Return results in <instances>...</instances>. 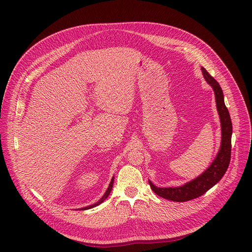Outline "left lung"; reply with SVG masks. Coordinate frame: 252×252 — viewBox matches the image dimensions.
<instances>
[{"mask_svg":"<svg viewBox=\"0 0 252 252\" xmlns=\"http://www.w3.org/2000/svg\"><path fill=\"white\" fill-rule=\"evenodd\" d=\"M201 69L205 81L213 87L215 91L217 108L221 125V145L216 159L204 173L195 180L185 184L182 187L158 188L149 181V185L154 193L164 198V199L176 202H186L195 199V198L203 195L210 188H213L226 174L231 160V139L233 127L230 113L226 105H224L222 90L219 83L206 71L205 68L202 67Z\"/></svg>","mask_w":252,"mask_h":252,"instance_id":"obj_1","label":"left lung"}]
</instances>
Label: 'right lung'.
I'll use <instances>...</instances> for the list:
<instances>
[{"label":"right lung","mask_w":252,"mask_h":252,"mask_svg":"<svg viewBox=\"0 0 252 252\" xmlns=\"http://www.w3.org/2000/svg\"><path fill=\"white\" fill-rule=\"evenodd\" d=\"M113 182H114V178H112V180H111V182H110V184H109V187H108V189H107V191L105 192V194L103 195V197L101 198V199L98 201V202H96L95 204H92V205H89V206H87V207H84V208H81L82 210H85V209H90V208H93V207H95V206H97V205H99V204H101L106 198L108 197V195L110 194V192H111V189H112V187H113Z\"/></svg>","instance_id":"1"}]
</instances>
